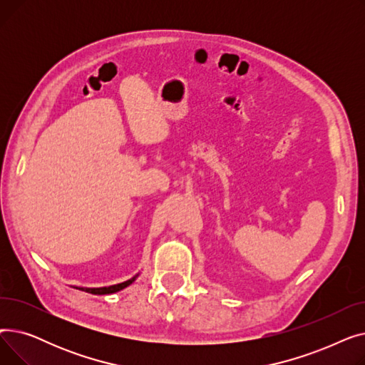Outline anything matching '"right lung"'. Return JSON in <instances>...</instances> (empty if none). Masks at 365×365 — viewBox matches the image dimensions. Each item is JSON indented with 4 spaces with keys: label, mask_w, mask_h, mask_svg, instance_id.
I'll return each instance as SVG.
<instances>
[{
    "label": "right lung",
    "mask_w": 365,
    "mask_h": 365,
    "mask_svg": "<svg viewBox=\"0 0 365 365\" xmlns=\"http://www.w3.org/2000/svg\"><path fill=\"white\" fill-rule=\"evenodd\" d=\"M139 277L134 275L133 278L124 281V282H120V284H115V285H109V287H99V289H87V287H76L78 290H83V292H87V293H91V294H112V293H117L123 289H125V287H128L131 282H134V279H136Z\"/></svg>",
    "instance_id": "obj_1"
}]
</instances>
